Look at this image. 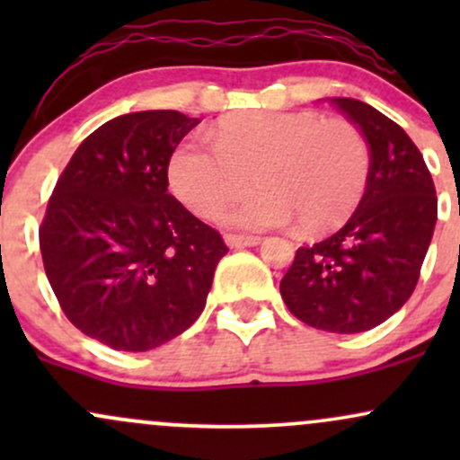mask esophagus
Listing matches in <instances>:
<instances>
[{
  "label": "esophagus",
  "mask_w": 460,
  "mask_h": 460,
  "mask_svg": "<svg viewBox=\"0 0 460 460\" xmlns=\"http://www.w3.org/2000/svg\"><path fill=\"white\" fill-rule=\"evenodd\" d=\"M225 242L229 248H252L261 244V237L255 235H225Z\"/></svg>",
  "instance_id": "esophagus-1"
}]
</instances>
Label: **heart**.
Returning <instances> with one entry per match:
<instances>
[{
	"instance_id": "b5f03b06",
	"label": "heart",
	"mask_w": 460,
	"mask_h": 460,
	"mask_svg": "<svg viewBox=\"0 0 460 460\" xmlns=\"http://www.w3.org/2000/svg\"><path fill=\"white\" fill-rule=\"evenodd\" d=\"M216 145L188 138L172 151L168 181L203 218L261 190L225 216L237 229H272L298 220L305 234H326L350 218L369 181L367 140L348 120L315 112H248L216 128Z\"/></svg>"
}]
</instances>
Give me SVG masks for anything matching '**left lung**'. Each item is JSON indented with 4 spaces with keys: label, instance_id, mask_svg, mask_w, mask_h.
Listing matches in <instances>:
<instances>
[{
    "label": "left lung",
    "instance_id": "left-lung-1",
    "mask_svg": "<svg viewBox=\"0 0 460 460\" xmlns=\"http://www.w3.org/2000/svg\"><path fill=\"white\" fill-rule=\"evenodd\" d=\"M332 105L369 145V181L340 231L300 246L281 281L288 309L314 329L363 332L392 318L413 294L437 223L435 183L406 131L358 99Z\"/></svg>",
    "mask_w": 460,
    "mask_h": 460
}]
</instances>
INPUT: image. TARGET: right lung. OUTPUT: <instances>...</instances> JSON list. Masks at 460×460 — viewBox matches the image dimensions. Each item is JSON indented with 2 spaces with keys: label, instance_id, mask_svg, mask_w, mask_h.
Returning a JSON list of instances; mask_svg holds the SVG:
<instances>
[{
  "label": "right lung",
  "instance_id": "1",
  "mask_svg": "<svg viewBox=\"0 0 460 460\" xmlns=\"http://www.w3.org/2000/svg\"><path fill=\"white\" fill-rule=\"evenodd\" d=\"M199 119L116 116L58 179L40 252L58 303L84 335L125 352L166 344L197 322L223 237L168 192V162Z\"/></svg>",
  "mask_w": 460,
  "mask_h": 460
}]
</instances>
